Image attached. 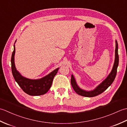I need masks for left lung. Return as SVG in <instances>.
I'll return each mask as SVG.
<instances>
[{
    "instance_id": "obj_1",
    "label": "left lung",
    "mask_w": 127,
    "mask_h": 127,
    "mask_svg": "<svg viewBox=\"0 0 127 127\" xmlns=\"http://www.w3.org/2000/svg\"><path fill=\"white\" fill-rule=\"evenodd\" d=\"M116 48H115V58L114 65H113L111 71L109 74L108 76L102 81L100 84H99L93 90L87 91L81 88L75 79L73 75H71V84L74 90L77 94L86 96V97H93L99 95L104 92L109 86L111 85L115 79L117 74V69L118 66L119 62V57L118 54V43L117 40H116Z\"/></svg>"
}]
</instances>
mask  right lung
Returning <instances> with one entry per match:
<instances>
[{
    "label": "right lung",
    "instance_id": "obj_1",
    "mask_svg": "<svg viewBox=\"0 0 127 127\" xmlns=\"http://www.w3.org/2000/svg\"><path fill=\"white\" fill-rule=\"evenodd\" d=\"M16 42V40L15 42ZM15 42L13 45V51L12 54L11 70L13 76L18 83L19 86L22 90L28 95L32 96H37L43 95L46 93L52 85L53 78L57 73L59 68L54 70L46 76L39 79H30L23 76L16 68L15 64Z\"/></svg>",
    "mask_w": 127,
    "mask_h": 127
}]
</instances>
